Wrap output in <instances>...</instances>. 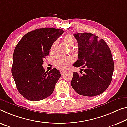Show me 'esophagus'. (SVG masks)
<instances>
[{"instance_id": "obj_1", "label": "esophagus", "mask_w": 127, "mask_h": 127, "mask_svg": "<svg viewBox=\"0 0 127 127\" xmlns=\"http://www.w3.org/2000/svg\"><path fill=\"white\" fill-rule=\"evenodd\" d=\"M60 73H61V74H63L65 72V70L62 69V70H60Z\"/></svg>"}]
</instances>
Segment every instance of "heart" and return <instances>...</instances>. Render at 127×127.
<instances>
[{
  "label": "heart",
  "mask_w": 127,
  "mask_h": 127,
  "mask_svg": "<svg viewBox=\"0 0 127 127\" xmlns=\"http://www.w3.org/2000/svg\"><path fill=\"white\" fill-rule=\"evenodd\" d=\"M64 41L70 47H73L75 43V40L71 34H67L64 37ZM58 44V41H54L50 47L51 53H54L55 51L56 47ZM53 63L56 67L64 69L67 68L72 63V59L71 58L63 56L60 55H56L53 58Z\"/></svg>",
  "instance_id": "obj_1"
}]
</instances>
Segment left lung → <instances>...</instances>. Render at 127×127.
<instances>
[{
    "instance_id": "obj_1",
    "label": "left lung",
    "mask_w": 127,
    "mask_h": 127,
    "mask_svg": "<svg viewBox=\"0 0 127 127\" xmlns=\"http://www.w3.org/2000/svg\"><path fill=\"white\" fill-rule=\"evenodd\" d=\"M73 35L78 43V59L73 65L81 68L85 73L80 76L73 72L72 87L80 95H99L107 89L112 80L114 63L111 50L103 39L90 33Z\"/></svg>"
}]
</instances>
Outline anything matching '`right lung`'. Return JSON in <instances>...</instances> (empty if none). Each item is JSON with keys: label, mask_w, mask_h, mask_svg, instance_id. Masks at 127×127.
<instances>
[{"label": "right lung", "mask_w": 127, "mask_h": 127, "mask_svg": "<svg viewBox=\"0 0 127 127\" xmlns=\"http://www.w3.org/2000/svg\"><path fill=\"white\" fill-rule=\"evenodd\" d=\"M63 33V29L55 28L37 29L26 34L16 46L12 74L25 99L38 101L53 93L61 74L55 68L45 72L42 64L52 44Z\"/></svg>", "instance_id": "add662e5"}]
</instances>
